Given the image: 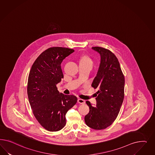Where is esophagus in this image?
Masks as SVG:
<instances>
[{
    "label": "esophagus",
    "mask_w": 155,
    "mask_h": 155,
    "mask_svg": "<svg viewBox=\"0 0 155 155\" xmlns=\"http://www.w3.org/2000/svg\"><path fill=\"white\" fill-rule=\"evenodd\" d=\"M77 101H78V103H80V104H84L85 103V101L82 99H78Z\"/></svg>",
    "instance_id": "obj_1"
}]
</instances>
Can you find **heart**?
Instances as JSON below:
<instances>
[{
	"label": "heart",
	"instance_id": "b5f03b06",
	"mask_svg": "<svg viewBox=\"0 0 155 155\" xmlns=\"http://www.w3.org/2000/svg\"><path fill=\"white\" fill-rule=\"evenodd\" d=\"M79 62H80V64H89L91 65L93 64L91 59L87 55H82L81 57Z\"/></svg>",
	"mask_w": 155,
	"mask_h": 155
}]
</instances>
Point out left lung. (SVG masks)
<instances>
[{"label":"left lung","instance_id":"left-lung-1","mask_svg":"<svg viewBox=\"0 0 155 155\" xmlns=\"http://www.w3.org/2000/svg\"><path fill=\"white\" fill-rule=\"evenodd\" d=\"M98 53L101 61L96 77L91 84L98 88L97 104L89 101V113L84 117L87 126L94 130H103L110 126L117 117L124 99L125 80L117 57L108 49L93 47Z\"/></svg>","mask_w":155,"mask_h":155}]
</instances>
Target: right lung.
<instances>
[{
	"label": "right lung",
	"mask_w": 155,
	"mask_h": 155,
	"mask_svg": "<svg viewBox=\"0 0 155 155\" xmlns=\"http://www.w3.org/2000/svg\"><path fill=\"white\" fill-rule=\"evenodd\" d=\"M74 52L66 48H50L38 57L29 71V104L38 122L49 131H58L64 127L66 114L77 102L75 96L60 93L56 87L64 78L61 62Z\"/></svg>",
	"instance_id": "1"
}]
</instances>
